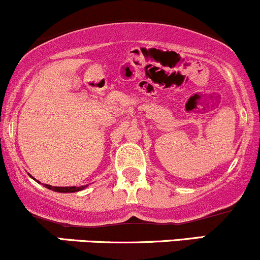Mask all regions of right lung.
Masks as SVG:
<instances>
[{
    "mask_svg": "<svg viewBox=\"0 0 260 260\" xmlns=\"http://www.w3.org/2000/svg\"><path fill=\"white\" fill-rule=\"evenodd\" d=\"M45 187L49 188V189L55 190V192H59V193H74V192H79V190L84 189L88 186H80V187H52L49 186V184H44Z\"/></svg>",
    "mask_w": 260,
    "mask_h": 260,
    "instance_id": "1",
    "label": "right lung"
}]
</instances>
